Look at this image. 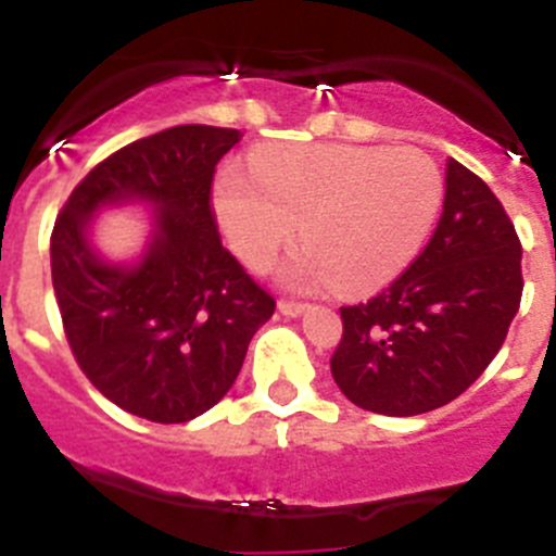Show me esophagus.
<instances>
[{
	"label": "esophagus",
	"mask_w": 556,
	"mask_h": 556,
	"mask_svg": "<svg viewBox=\"0 0 556 556\" xmlns=\"http://www.w3.org/2000/svg\"><path fill=\"white\" fill-rule=\"evenodd\" d=\"M278 312H281L283 317H300V314L308 312V305L294 303V300H278Z\"/></svg>",
	"instance_id": "obj_1"
}]
</instances>
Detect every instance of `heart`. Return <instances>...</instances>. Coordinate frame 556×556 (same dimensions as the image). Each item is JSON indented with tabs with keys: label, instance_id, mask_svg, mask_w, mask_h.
<instances>
[{
	"label": "heart",
	"instance_id": "heart-1",
	"mask_svg": "<svg viewBox=\"0 0 556 556\" xmlns=\"http://www.w3.org/2000/svg\"><path fill=\"white\" fill-rule=\"evenodd\" d=\"M444 201V176L416 149L317 142L253 154L228 165L215 212L231 251L267 267L292 242L281 278L294 289L371 292L414 262Z\"/></svg>",
	"mask_w": 556,
	"mask_h": 556
}]
</instances>
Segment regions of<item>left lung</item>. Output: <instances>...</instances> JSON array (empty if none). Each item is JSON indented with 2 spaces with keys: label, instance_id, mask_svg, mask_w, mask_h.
Here are the masks:
<instances>
[{
  "label": "left lung",
  "instance_id": "8db88e82",
  "mask_svg": "<svg viewBox=\"0 0 556 556\" xmlns=\"http://www.w3.org/2000/svg\"><path fill=\"white\" fill-rule=\"evenodd\" d=\"M521 292L510 217L480 176L450 160L444 212L421 256L378 298L341 308L336 386L383 416L446 405L502 350Z\"/></svg>",
  "mask_w": 556,
  "mask_h": 556
}]
</instances>
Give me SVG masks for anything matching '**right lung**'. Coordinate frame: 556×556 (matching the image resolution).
I'll return each mask as SVG.
<instances>
[{
  "label": "right lung",
  "instance_id": "obj_1",
  "mask_svg": "<svg viewBox=\"0 0 556 556\" xmlns=\"http://www.w3.org/2000/svg\"><path fill=\"white\" fill-rule=\"evenodd\" d=\"M237 129L173 126L129 142L71 192L52 231V283L71 353L126 414L181 425L226 396L275 300L223 248L208 206ZM146 205L155 228L129 263L92 242L104 207Z\"/></svg>",
  "mask_w": 556,
  "mask_h": 556
}]
</instances>
